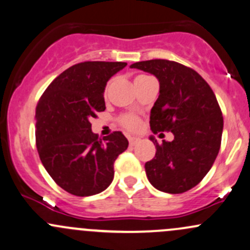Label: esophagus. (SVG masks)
Wrapping results in <instances>:
<instances>
[{"label":"esophagus","instance_id":"1","mask_svg":"<svg viewBox=\"0 0 250 250\" xmlns=\"http://www.w3.org/2000/svg\"><path fill=\"white\" fill-rule=\"evenodd\" d=\"M128 140H129L130 145L134 146L139 141V138H135V136H128Z\"/></svg>","mask_w":250,"mask_h":250}]
</instances>
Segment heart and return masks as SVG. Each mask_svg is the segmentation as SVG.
<instances>
[{"instance_id":"obj_1","label":"heart","mask_w":250,"mask_h":250,"mask_svg":"<svg viewBox=\"0 0 250 250\" xmlns=\"http://www.w3.org/2000/svg\"><path fill=\"white\" fill-rule=\"evenodd\" d=\"M145 78H147V75H138V77L135 78V83H139V81L143 80V79ZM107 88H109V83H107L106 87H105V91H107ZM120 123L125 128V129L136 130L140 127V118L133 114H125L120 118Z\"/></svg>"}]
</instances>
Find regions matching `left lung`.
<instances>
[{"instance_id": "left-lung-1", "label": "left lung", "mask_w": 250, "mask_h": 250, "mask_svg": "<svg viewBox=\"0 0 250 250\" xmlns=\"http://www.w3.org/2000/svg\"><path fill=\"white\" fill-rule=\"evenodd\" d=\"M130 68L159 80L149 125L154 134H173L172 141H153L157 151L145 164L147 178L160 191L185 193L201 182L219 152L223 115L217 98L199 73L178 62L149 60Z\"/></svg>"}]
</instances>
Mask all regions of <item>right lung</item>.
<instances>
[{
	"mask_svg": "<svg viewBox=\"0 0 250 250\" xmlns=\"http://www.w3.org/2000/svg\"><path fill=\"white\" fill-rule=\"evenodd\" d=\"M125 62L87 61L61 73L36 107V145L52 180L77 196L103 191L114 180V163L128 147L121 132L103 139L92 133L91 120L105 110L107 80Z\"/></svg>",
	"mask_w": 250,
	"mask_h": 250,
	"instance_id": "1",
	"label": "right lung"
}]
</instances>
